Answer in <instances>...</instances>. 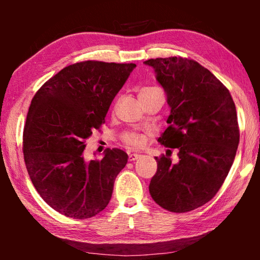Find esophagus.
Here are the masks:
<instances>
[{"mask_svg":"<svg viewBox=\"0 0 260 260\" xmlns=\"http://www.w3.org/2000/svg\"><path fill=\"white\" fill-rule=\"evenodd\" d=\"M139 157H140L139 153H129V155H128V160H129V161L136 160Z\"/></svg>","mask_w":260,"mask_h":260,"instance_id":"obj_1","label":"esophagus"}]
</instances>
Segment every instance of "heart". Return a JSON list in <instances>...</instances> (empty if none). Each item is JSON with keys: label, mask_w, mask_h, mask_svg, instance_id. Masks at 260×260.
Returning <instances> with one entry per match:
<instances>
[{"label": "heart", "mask_w": 260, "mask_h": 260, "mask_svg": "<svg viewBox=\"0 0 260 260\" xmlns=\"http://www.w3.org/2000/svg\"><path fill=\"white\" fill-rule=\"evenodd\" d=\"M122 140H124V142L127 147H131L134 149L142 148L144 146V143H146V138H144L143 135L135 133V132H128V133H125L124 136H122Z\"/></svg>", "instance_id": "heart-1"}]
</instances>
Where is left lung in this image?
I'll list each match as a JSON object with an SVG mask.
<instances>
[{
    "label": "left lung",
    "mask_w": 260,
    "mask_h": 260,
    "mask_svg": "<svg viewBox=\"0 0 260 260\" xmlns=\"http://www.w3.org/2000/svg\"><path fill=\"white\" fill-rule=\"evenodd\" d=\"M171 109L170 126L158 141L178 148L179 161L156 157L149 191L162 209L183 213L208 203L222 186L240 142L230 90L195 60L182 57L148 59Z\"/></svg>",
    "instance_id": "8db88e82"
}]
</instances>
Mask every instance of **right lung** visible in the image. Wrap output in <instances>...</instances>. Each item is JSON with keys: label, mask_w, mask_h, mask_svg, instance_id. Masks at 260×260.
I'll return each mask as SVG.
<instances>
[{"label": "right lung", "mask_w": 260, "mask_h": 260, "mask_svg": "<svg viewBox=\"0 0 260 260\" xmlns=\"http://www.w3.org/2000/svg\"><path fill=\"white\" fill-rule=\"evenodd\" d=\"M135 64L87 60L49 79L32 100L23 135L26 169L42 200L74 219L91 218L111 200L128 155L108 149L86 160L85 141L102 124Z\"/></svg>", "instance_id": "1"}]
</instances>
